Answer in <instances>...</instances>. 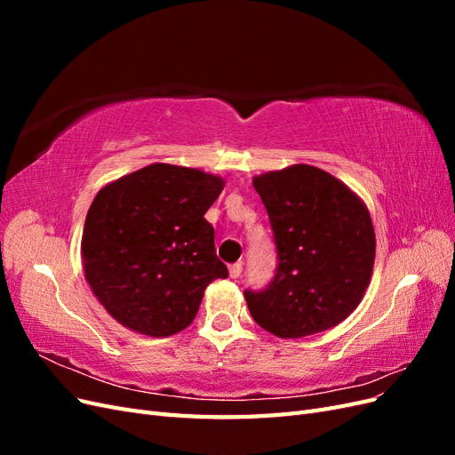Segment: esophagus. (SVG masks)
<instances>
[{
	"label": "esophagus",
	"instance_id": "34e87169",
	"mask_svg": "<svg viewBox=\"0 0 455 455\" xmlns=\"http://www.w3.org/2000/svg\"><path fill=\"white\" fill-rule=\"evenodd\" d=\"M241 271H243L241 261H237V264H231L229 266V277L231 279H239L241 277Z\"/></svg>",
	"mask_w": 455,
	"mask_h": 455
}]
</instances>
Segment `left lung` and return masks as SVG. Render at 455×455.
Returning a JSON list of instances; mask_svg holds the SVG:
<instances>
[{"instance_id":"obj_1","label":"left lung","mask_w":455,"mask_h":455,"mask_svg":"<svg viewBox=\"0 0 455 455\" xmlns=\"http://www.w3.org/2000/svg\"><path fill=\"white\" fill-rule=\"evenodd\" d=\"M279 251L273 283L244 292L252 319L296 339L346 321L374 271L376 233L366 203L330 172L298 163L252 178Z\"/></svg>"}]
</instances>
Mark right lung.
<instances>
[{"label":"right lung","instance_id":"1","mask_svg":"<svg viewBox=\"0 0 455 455\" xmlns=\"http://www.w3.org/2000/svg\"><path fill=\"white\" fill-rule=\"evenodd\" d=\"M224 184L201 169L151 163L96 194L81 264L92 294L119 324L167 338L194 323L204 288L228 277L204 220Z\"/></svg>","mask_w":455,"mask_h":455}]
</instances>
